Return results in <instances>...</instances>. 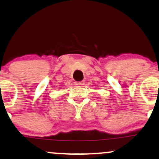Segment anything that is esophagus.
<instances>
[{
    "instance_id": "obj_1",
    "label": "esophagus",
    "mask_w": 159,
    "mask_h": 159,
    "mask_svg": "<svg viewBox=\"0 0 159 159\" xmlns=\"http://www.w3.org/2000/svg\"><path fill=\"white\" fill-rule=\"evenodd\" d=\"M84 84V81L75 82V84H76V85H79V86H81V85H83Z\"/></svg>"
}]
</instances>
